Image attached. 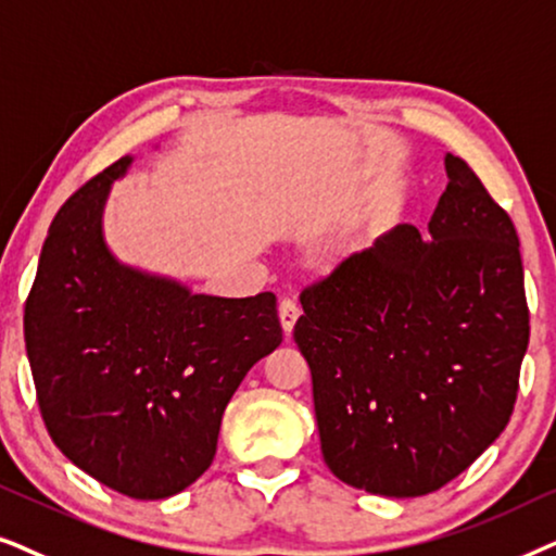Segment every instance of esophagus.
<instances>
[{"instance_id":"34e87169","label":"esophagus","mask_w":556,"mask_h":556,"mask_svg":"<svg viewBox=\"0 0 556 556\" xmlns=\"http://www.w3.org/2000/svg\"><path fill=\"white\" fill-rule=\"evenodd\" d=\"M300 313H302V309L294 300L279 302V323H282L285 336H292V328H294V323L300 320Z\"/></svg>"}]
</instances>
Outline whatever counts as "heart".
<instances>
[{
	"label": "heart",
	"instance_id": "b5f03b06",
	"mask_svg": "<svg viewBox=\"0 0 556 556\" xmlns=\"http://www.w3.org/2000/svg\"><path fill=\"white\" fill-rule=\"evenodd\" d=\"M361 247H358V243H351V247H345V249H340L338 251V254H336V262H340V258H348V256H351V254H355V251H358Z\"/></svg>",
	"mask_w": 556,
	"mask_h": 556
}]
</instances>
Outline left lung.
<instances>
[{
    "mask_svg": "<svg viewBox=\"0 0 556 556\" xmlns=\"http://www.w3.org/2000/svg\"><path fill=\"white\" fill-rule=\"evenodd\" d=\"M429 239L399 224L300 294L323 457L361 491L414 498L506 429L529 345L519 236L447 154Z\"/></svg>",
    "mask_w": 556,
    "mask_h": 556,
    "instance_id": "obj_1",
    "label": "left lung"
}]
</instances>
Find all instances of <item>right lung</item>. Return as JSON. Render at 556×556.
<instances>
[{
    "label": "right lung",
    "instance_id": "add662e5",
    "mask_svg": "<svg viewBox=\"0 0 556 556\" xmlns=\"http://www.w3.org/2000/svg\"><path fill=\"white\" fill-rule=\"evenodd\" d=\"M131 160L73 192L50 224L25 343L61 453L111 491L160 501L211 468L226 404L282 343V325L271 292L192 294L111 254L103 205Z\"/></svg>",
    "mask_w": 556,
    "mask_h": 556
}]
</instances>
